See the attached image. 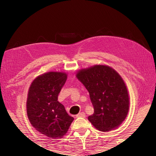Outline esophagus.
Segmentation results:
<instances>
[{
  "instance_id": "34e87169",
  "label": "esophagus",
  "mask_w": 156,
  "mask_h": 156,
  "mask_svg": "<svg viewBox=\"0 0 156 156\" xmlns=\"http://www.w3.org/2000/svg\"><path fill=\"white\" fill-rule=\"evenodd\" d=\"M76 117H83V118H84V117L86 116V114H85L84 112H81V113H79V114L76 115Z\"/></svg>"
}]
</instances>
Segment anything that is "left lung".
Listing matches in <instances>:
<instances>
[{"instance_id": "obj_1", "label": "left lung", "mask_w": 156, "mask_h": 156, "mask_svg": "<svg viewBox=\"0 0 156 156\" xmlns=\"http://www.w3.org/2000/svg\"><path fill=\"white\" fill-rule=\"evenodd\" d=\"M76 76L88 90L94 110L89 121L101 131L118 127L129 108V94L121 76L108 66L95 65L80 70Z\"/></svg>"}]
</instances>
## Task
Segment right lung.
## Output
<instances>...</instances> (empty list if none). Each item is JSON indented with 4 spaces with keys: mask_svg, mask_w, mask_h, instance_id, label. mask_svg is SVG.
<instances>
[{
    "mask_svg": "<svg viewBox=\"0 0 156 156\" xmlns=\"http://www.w3.org/2000/svg\"><path fill=\"white\" fill-rule=\"evenodd\" d=\"M67 80L62 72H48L37 76L29 89L27 114L35 129L49 138H62L74 120L57 101Z\"/></svg>",
    "mask_w": 156,
    "mask_h": 156,
    "instance_id": "right-lung-1",
    "label": "right lung"
}]
</instances>
